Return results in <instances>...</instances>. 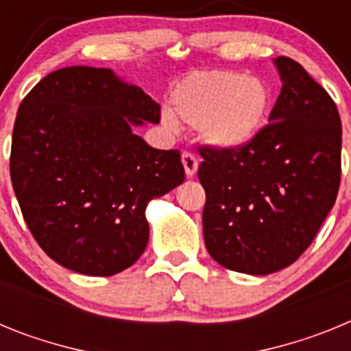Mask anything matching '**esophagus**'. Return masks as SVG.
Here are the masks:
<instances>
[{"label":"esophagus","instance_id":"1","mask_svg":"<svg viewBox=\"0 0 351 351\" xmlns=\"http://www.w3.org/2000/svg\"><path fill=\"white\" fill-rule=\"evenodd\" d=\"M182 165H184L186 178H193L195 172H197L198 169V156L190 153V151H184V153H182Z\"/></svg>","mask_w":351,"mask_h":351}]
</instances>
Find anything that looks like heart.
Listing matches in <instances>:
<instances>
[{
    "label": "heart",
    "instance_id": "obj_1",
    "mask_svg": "<svg viewBox=\"0 0 351 351\" xmlns=\"http://www.w3.org/2000/svg\"><path fill=\"white\" fill-rule=\"evenodd\" d=\"M172 112L176 119L200 130L207 144L235 151L262 132L271 114L272 95L267 82L241 71H197L172 89ZM169 126L172 114L163 112Z\"/></svg>",
    "mask_w": 351,
    "mask_h": 351
}]
</instances>
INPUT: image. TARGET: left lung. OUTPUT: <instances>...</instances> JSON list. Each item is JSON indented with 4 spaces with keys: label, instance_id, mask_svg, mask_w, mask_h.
Here are the masks:
<instances>
[{
    "label": "left lung",
    "instance_id": "1",
    "mask_svg": "<svg viewBox=\"0 0 351 351\" xmlns=\"http://www.w3.org/2000/svg\"><path fill=\"white\" fill-rule=\"evenodd\" d=\"M274 64L283 88L269 125L235 151L198 147L207 251L223 267L255 276L281 271L308 250L341 181L336 104L297 61L280 56Z\"/></svg>",
    "mask_w": 351,
    "mask_h": 351
}]
</instances>
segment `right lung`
<instances>
[{
	"label": "right lung",
	"mask_w": 351,
	"mask_h": 351,
	"mask_svg": "<svg viewBox=\"0 0 351 351\" xmlns=\"http://www.w3.org/2000/svg\"><path fill=\"white\" fill-rule=\"evenodd\" d=\"M142 121L160 123V105L108 68L52 71L19 107L12 186L35 241L63 267L128 269L147 246L149 200L184 181L178 149L133 133Z\"/></svg>",
	"instance_id": "1"
}]
</instances>
